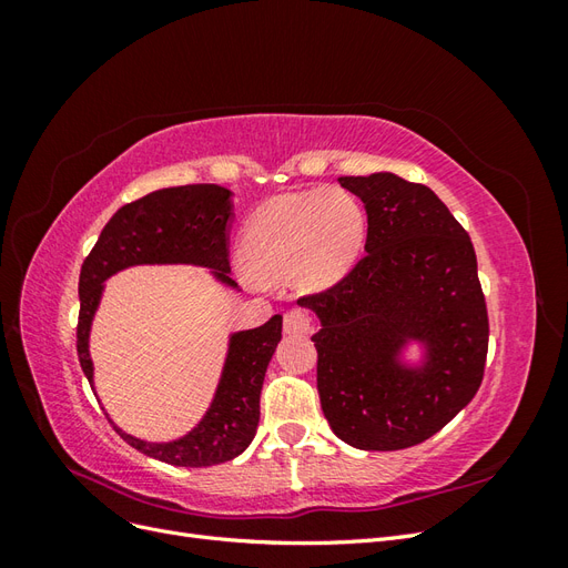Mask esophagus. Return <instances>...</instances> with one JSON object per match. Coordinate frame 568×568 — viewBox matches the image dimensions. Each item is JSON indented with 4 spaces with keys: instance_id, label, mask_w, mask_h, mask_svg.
<instances>
[{
    "instance_id": "esophagus-1",
    "label": "esophagus",
    "mask_w": 568,
    "mask_h": 568,
    "mask_svg": "<svg viewBox=\"0 0 568 568\" xmlns=\"http://www.w3.org/2000/svg\"><path fill=\"white\" fill-rule=\"evenodd\" d=\"M313 329V320L301 307H294L284 315V332L286 334H307Z\"/></svg>"
}]
</instances>
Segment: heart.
I'll use <instances>...</instances> for the list:
<instances>
[{
	"mask_svg": "<svg viewBox=\"0 0 568 568\" xmlns=\"http://www.w3.org/2000/svg\"><path fill=\"white\" fill-rule=\"evenodd\" d=\"M365 232V211L351 192L317 186L261 205L244 230L242 257L255 280L291 272L303 291H322L353 267Z\"/></svg>",
	"mask_w": 568,
	"mask_h": 568,
	"instance_id": "b5f03b06",
	"label": "heart"
}]
</instances>
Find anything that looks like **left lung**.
Instances as JSON below:
<instances>
[{
    "mask_svg": "<svg viewBox=\"0 0 568 568\" xmlns=\"http://www.w3.org/2000/svg\"><path fill=\"white\" fill-rule=\"evenodd\" d=\"M367 211L365 255L320 294L317 390L332 432L359 450H403L438 434L484 382L488 311L471 239L432 189L393 173L338 178ZM429 359L407 371L409 338Z\"/></svg>",
    "mask_w": 568,
    "mask_h": 568,
    "instance_id": "obj_1",
    "label": "left lung"
}]
</instances>
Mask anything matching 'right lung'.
<instances>
[{"label": "right lung", "mask_w": 568, "mask_h": 568, "mask_svg": "<svg viewBox=\"0 0 568 568\" xmlns=\"http://www.w3.org/2000/svg\"><path fill=\"white\" fill-rule=\"evenodd\" d=\"M232 192L217 184H186L151 192L123 205L101 230L94 248L80 270L78 357L94 386L90 357V326L111 274L130 265L192 263L215 270V277L236 286L230 277L227 230L232 217ZM282 338V315L263 326L232 334L230 353L215 398L205 417L186 436L173 443H146L113 424L134 450L173 467H213L242 455L261 419V390L274 348Z\"/></svg>", "instance_id": "1"}]
</instances>
